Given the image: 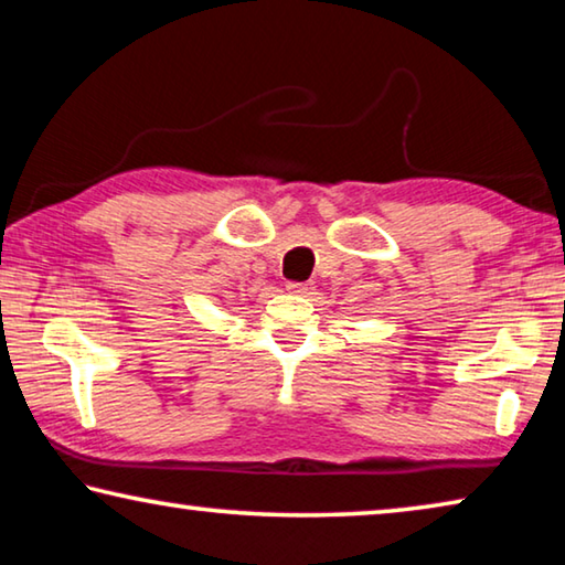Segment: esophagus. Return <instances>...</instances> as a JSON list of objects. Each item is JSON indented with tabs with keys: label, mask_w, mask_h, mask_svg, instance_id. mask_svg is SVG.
<instances>
[{
	"label": "esophagus",
	"mask_w": 565,
	"mask_h": 565,
	"mask_svg": "<svg viewBox=\"0 0 565 565\" xmlns=\"http://www.w3.org/2000/svg\"><path fill=\"white\" fill-rule=\"evenodd\" d=\"M311 289H313V286L306 284V281H289V284H286V291H289V294H299V296L311 294Z\"/></svg>",
	"instance_id": "1"
}]
</instances>
